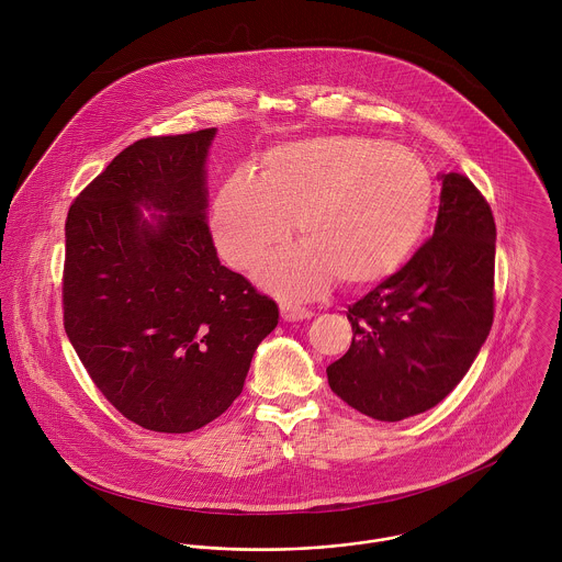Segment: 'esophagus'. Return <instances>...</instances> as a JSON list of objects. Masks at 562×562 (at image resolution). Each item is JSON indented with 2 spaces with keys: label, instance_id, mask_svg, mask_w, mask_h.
<instances>
[{
  "label": "esophagus",
  "instance_id": "34e87169",
  "mask_svg": "<svg viewBox=\"0 0 562 562\" xmlns=\"http://www.w3.org/2000/svg\"><path fill=\"white\" fill-rule=\"evenodd\" d=\"M314 314L305 307L292 305V303H281V318L288 322L310 321Z\"/></svg>",
  "mask_w": 562,
  "mask_h": 562
}]
</instances>
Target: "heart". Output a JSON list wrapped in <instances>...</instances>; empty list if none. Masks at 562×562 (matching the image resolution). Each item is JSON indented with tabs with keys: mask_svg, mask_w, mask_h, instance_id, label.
I'll return each mask as SVG.
<instances>
[{
	"mask_svg": "<svg viewBox=\"0 0 562 562\" xmlns=\"http://www.w3.org/2000/svg\"><path fill=\"white\" fill-rule=\"evenodd\" d=\"M435 188L424 161L363 136H314L266 151L259 177L238 170L214 203L223 257L252 266L290 236L299 246L266 257L257 281L288 299H310L333 279L359 288L392 274L422 238Z\"/></svg>",
	"mask_w": 562,
	"mask_h": 562,
	"instance_id": "obj_1",
	"label": "heart"
}]
</instances>
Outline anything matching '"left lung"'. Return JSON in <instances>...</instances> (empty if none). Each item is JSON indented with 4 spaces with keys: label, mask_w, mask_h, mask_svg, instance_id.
Masks as SVG:
<instances>
[{
    "label": "left lung",
    "mask_w": 562,
    "mask_h": 562,
    "mask_svg": "<svg viewBox=\"0 0 562 562\" xmlns=\"http://www.w3.org/2000/svg\"><path fill=\"white\" fill-rule=\"evenodd\" d=\"M495 221L463 175H441L435 232L398 272L348 307V352L326 368L330 390L381 422L443 401L468 374L495 310Z\"/></svg>",
    "instance_id": "8db88e82"
}]
</instances>
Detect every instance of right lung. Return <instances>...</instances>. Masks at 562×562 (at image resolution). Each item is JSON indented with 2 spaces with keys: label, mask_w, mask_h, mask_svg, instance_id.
I'll list each match as a JSON object with an SVG mask.
<instances>
[{
  "label": "right lung",
  "mask_w": 562,
  "mask_h": 562,
  "mask_svg": "<svg viewBox=\"0 0 562 562\" xmlns=\"http://www.w3.org/2000/svg\"><path fill=\"white\" fill-rule=\"evenodd\" d=\"M214 134L136 140L81 190L65 225L67 337L105 401L156 432L223 415L279 322L277 303L218 261L205 216ZM140 206L161 214L149 224Z\"/></svg>",
  "instance_id": "1"
}]
</instances>
